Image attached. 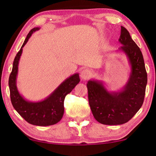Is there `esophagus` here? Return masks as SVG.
<instances>
[{
  "instance_id": "34e87169",
  "label": "esophagus",
  "mask_w": 156,
  "mask_h": 156,
  "mask_svg": "<svg viewBox=\"0 0 156 156\" xmlns=\"http://www.w3.org/2000/svg\"><path fill=\"white\" fill-rule=\"evenodd\" d=\"M91 72L89 71V69H84L82 70V72H81V77H82L83 80H88L91 77Z\"/></svg>"
}]
</instances>
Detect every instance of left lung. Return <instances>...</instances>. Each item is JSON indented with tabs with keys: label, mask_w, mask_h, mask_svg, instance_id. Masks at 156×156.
I'll return each instance as SVG.
<instances>
[{
	"label": "left lung",
	"mask_w": 156,
	"mask_h": 156,
	"mask_svg": "<svg viewBox=\"0 0 156 156\" xmlns=\"http://www.w3.org/2000/svg\"><path fill=\"white\" fill-rule=\"evenodd\" d=\"M119 42L122 50L129 57L132 72L124 90L119 93L108 92L95 81L87 83L89 104L98 122L105 125H120L133 118L144 101L147 72L142 52L132 40L129 31L121 26Z\"/></svg>",
	"instance_id": "obj_1"
}]
</instances>
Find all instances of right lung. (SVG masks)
<instances>
[{
  "label": "right lung",
  "mask_w": 156,
  "mask_h": 156,
  "mask_svg": "<svg viewBox=\"0 0 156 156\" xmlns=\"http://www.w3.org/2000/svg\"><path fill=\"white\" fill-rule=\"evenodd\" d=\"M37 30H39L38 27H35L30 31L20 50L17 53L9 76L8 85L11 103L17 112L30 124L46 126L55 124L61 120L64 114V101L65 97L71 92L80 80L78 74H74L65 80L48 98L37 103L25 101L21 97L16 84L18 62L22 54L23 46L26 44L33 32Z\"/></svg>",
  "instance_id": "obj_1"
}]
</instances>
